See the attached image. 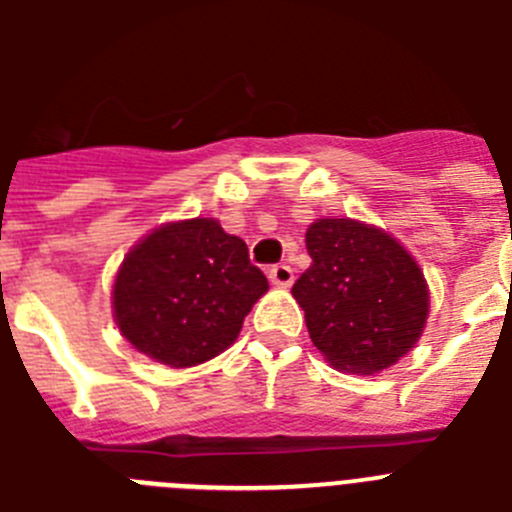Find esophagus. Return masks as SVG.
<instances>
[{
	"label": "esophagus",
	"mask_w": 512,
	"mask_h": 512,
	"mask_svg": "<svg viewBox=\"0 0 512 512\" xmlns=\"http://www.w3.org/2000/svg\"><path fill=\"white\" fill-rule=\"evenodd\" d=\"M269 279L271 284H277V287H289V284L295 282V269L289 264H274L269 269Z\"/></svg>",
	"instance_id": "obj_1"
}]
</instances>
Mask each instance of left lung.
<instances>
[{
  "instance_id": "8db88e82",
  "label": "left lung",
  "mask_w": 512,
  "mask_h": 512,
  "mask_svg": "<svg viewBox=\"0 0 512 512\" xmlns=\"http://www.w3.org/2000/svg\"><path fill=\"white\" fill-rule=\"evenodd\" d=\"M310 269L292 287L310 338L330 364L377 374L418 343L428 284L418 261L382 228L323 217L305 233Z\"/></svg>"
}]
</instances>
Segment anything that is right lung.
<instances>
[{"label": "right lung", "mask_w": 512, "mask_h": 512, "mask_svg": "<svg viewBox=\"0 0 512 512\" xmlns=\"http://www.w3.org/2000/svg\"><path fill=\"white\" fill-rule=\"evenodd\" d=\"M266 289L246 243L212 217H194L161 225L130 248L112 310L140 354L184 369L225 351Z\"/></svg>", "instance_id": "1"}]
</instances>
